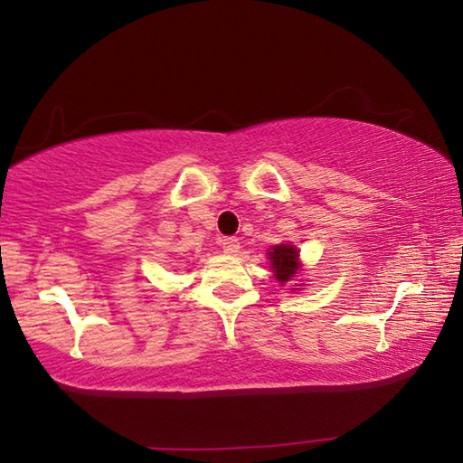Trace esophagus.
<instances>
[{
    "label": "esophagus",
    "instance_id": "1",
    "mask_svg": "<svg viewBox=\"0 0 463 463\" xmlns=\"http://www.w3.org/2000/svg\"><path fill=\"white\" fill-rule=\"evenodd\" d=\"M221 245H222V249H224V253H229V255L239 253V249H241L237 237H224V239L221 241Z\"/></svg>",
    "mask_w": 463,
    "mask_h": 463
}]
</instances>
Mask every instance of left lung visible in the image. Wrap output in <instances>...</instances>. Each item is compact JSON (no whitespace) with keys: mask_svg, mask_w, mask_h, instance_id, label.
Returning <instances> with one entry per match:
<instances>
[{"mask_svg":"<svg viewBox=\"0 0 463 463\" xmlns=\"http://www.w3.org/2000/svg\"><path fill=\"white\" fill-rule=\"evenodd\" d=\"M269 260L273 268V276L278 281L286 284L298 271V249L294 245H276L269 250Z\"/></svg>","mask_w":463,"mask_h":463,"instance_id":"obj_1","label":"left lung"}]
</instances>
